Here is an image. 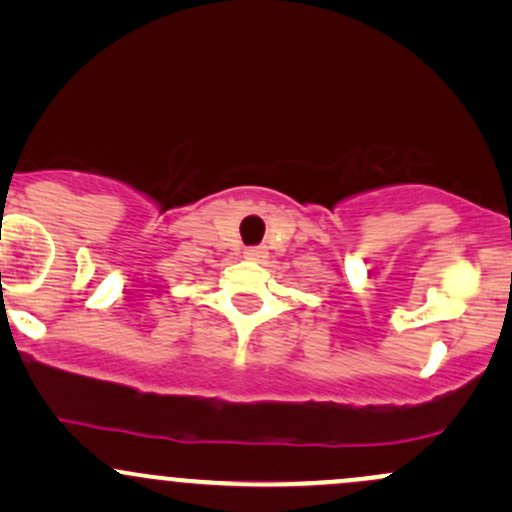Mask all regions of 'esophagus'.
I'll return each mask as SVG.
<instances>
[{"label":"esophagus","instance_id":"esophagus-1","mask_svg":"<svg viewBox=\"0 0 512 512\" xmlns=\"http://www.w3.org/2000/svg\"><path fill=\"white\" fill-rule=\"evenodd\" d=\"M264 255H267V250H264L262 245H255V248H245V257H248V260H262Z\"/></svg>","mask_w":512,"mask_h":512}]
</instances>
